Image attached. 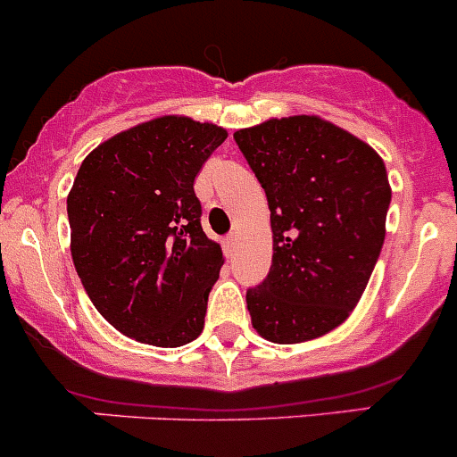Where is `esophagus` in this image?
<instances>
[{
    "label": "esophagus",
    "instance_id": "34e87169",
    "mask_svg": "<svg viewBox=\"0 0 457 457\" xmlns=\"http://www.w3.org/2000/svg\"><path fill=\"white\" fill-rule=\"evenodd\" d=\"M221 246H224V253L226 255H231L233 253V246H236V236L233 233H228V236L221 240Z\"/></svg>",
    "mask_w": 457,
    "mask_h": 457
}]
</instances>
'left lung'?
I'll list each match as a JSON object with an SVG mask.
<instances>
[{"label":"left lung","instance_id":"1","mask_svg":"<svg viewBox=\"0 0 457 457\" xmlns=\"http://www.w3.org/2000/svg\"><path fill=\"white\" fill-rule=\"evenodd\" d=\"M233 138L271 211V269L246 289L253 328L282 345L323 337L350 316L379 260L384 161L319 116L271 119Z\"/></svg>","mask_w":457,"mask_h":457}]
</instances>
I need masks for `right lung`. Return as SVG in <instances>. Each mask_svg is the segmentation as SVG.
Returning a JSON list of instances; mask_svg holds the SVG:
<instances>
[{
  "label": "right lung",
  "mask_w": 457,
  "mask_h": 457,
  "mask_svg": "<svg viewBox=\"0 0 457 457\" xmlns=\"http://www.w3.org/2000/svg\"><path fill=\"white\" fill-rule=\"evenodd\" d=\"M224 138L217 125L163 116L82 161L67 197L73 264L125 337L179 347L202 334L224 258L202 228L195 177Z\"/></svg>",
  "instance_id": "1"
}]
</instances>
